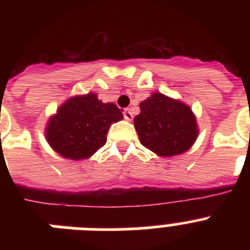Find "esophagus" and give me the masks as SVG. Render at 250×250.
<instances>
[{"mask_svg":"<svg viewBox=\"0 0 250 250\" xmlns=\"http://www.w3.org/2000/svg\"><path fill=\"white\" fill-rule=\"evenodd\" d=\"M124 118H125V120L130 121L132 119V112L130 109H125L124 110Z\"/></svg>","mask_w":250,"mask_h":250,"instance_id":"obj_1","label":"esophagus"}]
</instances>
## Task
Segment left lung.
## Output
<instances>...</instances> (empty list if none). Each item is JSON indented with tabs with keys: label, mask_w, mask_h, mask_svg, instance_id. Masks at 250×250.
I'll use <instances>...</instances> for the list:
<instances>
[{
	"label": "left lung",
	"mask_w": 250,
	"mask_h": 250,
	"mask_svg": "<svg viewBox=\"0 0 250 250\" xmlns=\"http://www.w3.org/2000/svg\"><path fill=\"white\" fill-rule=\"evenodd\" d=\"M134 125L141 144L159 156L183 154L190 149L199 132L190 107L160 92L141 101Z\"/></svg>",
	"instance_id": "left-lung-1"
}]
</instances>
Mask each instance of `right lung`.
Wrapping results in <instances>:
<instances>
[{
    "label": "right lung",
    "mask_w": 250,
    "mask_h": 250,
    "mask_svg": "<svg viewBox=\"0 0 250 250\" xmlns=\"http://www.w3.org/2000/svg\"><path fill=\"white\" fill-rule=\"evenodd\" d=\"M123 120V112L112 103L104 104L96 94L68 99L51 116L46 140L62 158L87 159L106 144L111 124Z\"/></svg>",
    "instance_id": "obj_1"
}]
</instances>
